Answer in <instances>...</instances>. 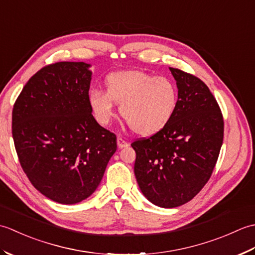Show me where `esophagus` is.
<instances>
[{
	"label": "esophagus",
	"instance_id": "obj_1",
	"mask_svg": "<svg viewBox=\"0 0 255 255\" xmlns=\"http://www.w3.org/2000/svg\"><path fill=\"white\" fill-rule=\"evenodd\" d=\"M117 145H118L119 149H123V148H125V147H127L128 142H127L125 139H123L122 137H118V138H117Z\"/></svg>",
	"mask_w": 255,
	"mask_h": 255
}]
</instances>
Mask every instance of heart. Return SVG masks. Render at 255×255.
I'll list each match as a JSON object with an SVG mask.
<instances>
[{"label":"heart","mask_w":255,"mask_h":255,"mask_svg":"<svg viewBox=\"0 0 255 255\" xmlns=\"http://www.w3.org/2000/svg\"><path fill=\"white\" fill-rule=\"evenodd\" d=\"M106 91L92 90L89 104L96 122L105 126L115 115V103L123 118L140 136L160 132L172 121L177 106V89L166 77H153L141 70L111 74Z\"/></svg>","instance_id":"heart-1"}]
</instances>
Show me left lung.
Here are the masks:
<instances>
[{
	"mask_svg": "<svg viewBox=\"0 0 255 255\" xmlns=\"http://www.w3.org/2000/svg\"><path fill=\"white\" fill-rule=\"evenodd\" d=\"M176 81L177 106L160 132L131 143L140 191L162 208L193 199L208 182L224 140V118L202 80L169 68Z\"/></svg>",
	"mask_w": 255,
	"mask_h": 255,
	"instance_id": "left-lung-1",
	"label": "left lung"
}]
</instances>
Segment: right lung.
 Returning <instances> with one entry per match:
<instances>
[{
    "label": "right lung",
    "mask_w": 255,
    "mask_h": 255,
    "mask_svg": "<svg viewBox=\"0 0 255 255\" xmlns=\"http://www.w3.org/2000/svg\"><path fill=\"white\" fill-rule=\"evenodd\" d=\"M91 64L57 62L32 75L16 100L12 133L25 174L46 197L78 204L95 192L116 136L92 115Z\"/></svg>",
    "instance_id": "1"
}]
</instances>
